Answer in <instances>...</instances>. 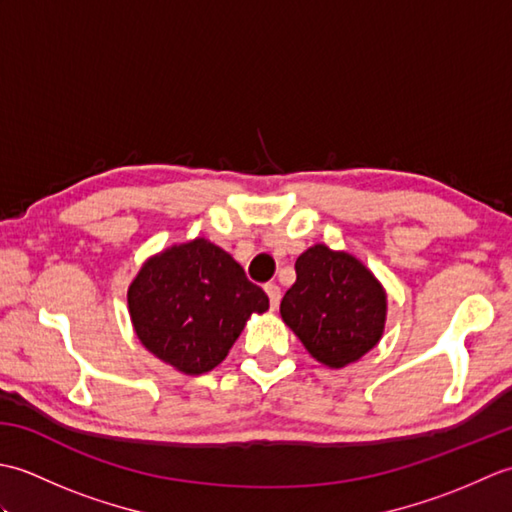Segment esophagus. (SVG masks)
<instances>
[{
    "mask_svg": "<svg viewBox=\"0 0 512 512\" xmlns=\"http://www.w3.org/2000/svg\"><path fill=\"white\" fill-rule=\"evenodd\" d=\"M266 295L270 299V308L277 310L279 308V301H281V288L277 284H268L266 286Z\"/></svg>",
    "mask_w": 512,
    "mask_h": 512,
    "instance_id": "34e87169",
    "label": "esophagus"
}]
</instances>
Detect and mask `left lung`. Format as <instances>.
<instances>
[{
	"label": "left lung",
	"mask_w": 512,
	"mask_h": 512,
	"mask_svg": "<svg viewBox=\"0 0 512 512\" xmlns=\"http://www.w3.org/2000/svg\"><path fill=\"white\" fill-rule=\"evenodd\" d=\"M297 281L281 299V319L328 367L358 361L380 341L387 295L356 257L317 244L299 255Z\"/></svg>",
	"instance_id": "left-lung-1"
}]
</instances>
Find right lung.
Wrapping results in <instances>:
<instances>
[{
  "instance_id": "add662e5",
  "label": "right lung",
  "mask_w": 512,
  "mask_h": 512,
  "mask_svg": "<svg viewBox=\"0 0 512 512\" xmlns=\"http://www.w3.org/2000/svg\"><path fill=\"white\" fill-rule=\"evenodd\" d=\"M127 306L151 354L198 376L224 361L250 314L268 310V297L226 250L198 237L147 259Z\"/></svg>"
}]
</instances>
